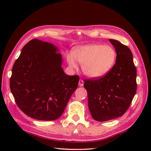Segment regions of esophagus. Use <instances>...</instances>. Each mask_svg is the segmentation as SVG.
Wrapping results in <instances>:
<instances>
[{"mask_svg":"<svg viewBox=\"0 0 151 151\" xmlns=\"http://www.w3.org/2000/svg\"><path fill=\"white\" fill-rule=\"evenodd\" d=\"M78 86H81V87H82V86H84V81H82V80H80L79 81V82H78Z\"/></svg>","mask_w":151,"mask_h":151,"instance_id":"1","label":"esophagus"}]
</instances>
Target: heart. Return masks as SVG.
Returning a JSON list of instances; mask_svg holds the SVG:
<instances>
[{"instance_id": "b5f03b06", "label": "heart", "mask_w": 151, "mask_h": 151, "mask_svg": "<svg viewBox=\"0 0 151 151\" xmlns=\"http://www.w3.org/2000/svg\"><path fill=\"white\" fill-rule=\"evenodd\" d=\"M114 48L101 44L80 46L68 54L67 60L70 67H76V60L82 64L83 73L89 78H99L106 75L116 61Z\"/></svg>"}]
</instances>
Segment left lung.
<instances>
[{
	"label": "left lung",
	"instance_id": "1",
	"mask_svg": "<svg viewBox=\"0 0 151 151\" xmlns=\"http://www.w3.org/2000/svg\"><path fill=\"white\" fill-rule=\"evenodd\" d=\"M110 41L116 51V63L105 76L85 80L84 84L91 117L97 121L122 116L129 109L137 89L132 52L117 40Z\"/></svg>",
	"mask_w": 151,
	"mask_h": 151
}]
</instances>
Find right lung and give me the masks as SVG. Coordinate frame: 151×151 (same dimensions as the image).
<instances>
[{
  "label": "right lung",
  "instance_id": "obj_1",
  "mask_svg": "<svg viewBox=\"0 0 151 151\" xmlns=\"http://www.w3.org/2000/svg\"><path fill=\"white\" fill-rule=\"evenodd\" d=\"M58 51L50 43L32 40L13 66L9 86L15 101L23 113L35 119H58L78 87L79 76L64 73Z\"/></svg>",
  "mask_w": 151,
  "mask_h": 151
}]
</instances>
